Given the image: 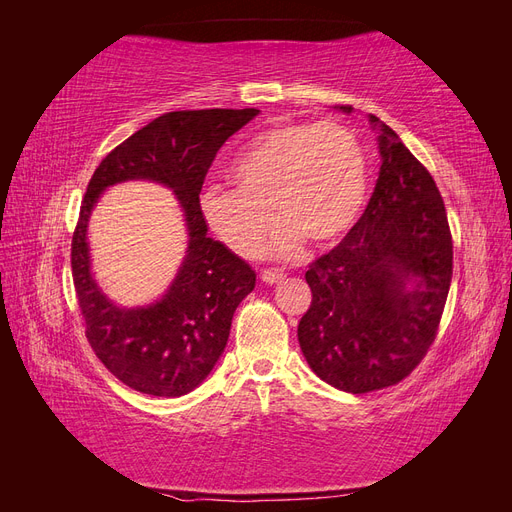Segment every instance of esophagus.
<instances>
[{"label":"esophagus","mask_w":512,"mask_h":512,"mask_svg":"<svg viewBox=\"0 0 512 512\" xmlns=\"http://www.w3.org/2000/svg\"><path fill=\"white\" fill-rule=\"evenodd\" d=\"M260 277H262V282H267V284H277L280 280H284V273L280 271V269H265L260 273Z\"/></svg>","instance_id":"esophagus-1"}]
</instances>
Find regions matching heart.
<instances>
[{"label":"heart","instance_id":"heart-1","mask_svg":"<svg viewBox=\"0 0 512 512\" xmlns=\"http://www.w3.org/2000/svg\"><path fill=\"white\" fill-rule=\"evenodd\" d=\"M230 177L237 188L211 185L200 209L241 258L260 252L273 215L282 226L269 254L292 258L303 241L327 250L354 228L367 198L365 151L339 123L301 121L262 132L232 162Z\"/></svg>","mask_w":512,"mask_h":512}]
</instances>
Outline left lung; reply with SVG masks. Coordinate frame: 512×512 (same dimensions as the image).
<instances>
[{
    "instance_id": "1",
    "label": "left lung",
    "mask_w": 512,
    "mask_h": 512,
    "mask_svg": "<svg viewBox=\"0 0 512 512\" xmlns=\"http://www.w3.org/2000/svg\"><path fill=\"white\" fill-rule=\"evenodd\" d=\"M369 119L382 132L376 190L348 235L309 265L312 305L297 331L316 376L354 395L399 384L425 359L453 277L436 181L386 123Z\"/></svg>"
}]
</instances>
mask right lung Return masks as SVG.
Wrapping results in <instances>:
<instances>
[{
    "label": "right lung",
    "mask_w": 512,
    "mask_h": 512,
    "mask_svg": "<svg viewBox=\"0 0 512 512\" xmlns=\"http://www.w3.org/2000/svg\"><path fill=\"white\" fill-rule=\"evenodd\" d=\"M256 108L166 113L117 145L89 179L72 235V280L85 335L98 359L130 389L181 397L203 382L226 348L232 314L256 286V273L220 241L207 237L200 190L228 138ZM149 178L173 187L186 213L191 245L174 286L149 308L121 310L88 273L86 220L108 184Z\"/></svg>",
    "instance_id": "obj_1"
}]
</instances>
